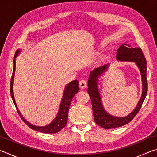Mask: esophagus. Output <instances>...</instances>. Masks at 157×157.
I'll return each mask as SVG.
<instances>
[{
  "label": "esophagus",
  "mask_w": 157,
  "mask_h": 157,
  "mask_svg": "<svg viewBox=\"0 0 157 157\" xmlns=\"http://www.w3.org/2000/svg\"><path fill=\"white\" fill-rule=\"evenodd\" d=\"M79 87H80L81 89H84L86 88V86H87V82L85 80V79H82V80L79 81Z\"/></svg>",
  "instance_id": "1"
}]
</instances>
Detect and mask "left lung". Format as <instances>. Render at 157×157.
Segmentation results:
<instances>
[{
	"label": "left lung",
	"mask_w": 157,
	"mask_h": 157,
	"mask_svg": "<svg viewBox=\"0 0 157 157\" xmlns=\"http://www.w3.org/2000/svg\"><path fill=\"white\" fill-rule=\"evenodd\" d=\"M129 46V47L126 46ZM116 59L122 62H133L136 63L141 73L143 91L142 95L136 105V108L132 113L125 117H116L109 114L105 110L101 101L99 90L98 88V79L102 73L107 71L109 64L98 67L92 71L90 73L88 80V89L87 92L91 100L93 113L95 123L105 129H112L122 127L129 123L135 116L139 112L142 107L147 93V62L140 48H130L129 45L124 44L118 48L116 53Z\"/></svg>",
	"instance_id": "8db88e82"
}]
</instances>
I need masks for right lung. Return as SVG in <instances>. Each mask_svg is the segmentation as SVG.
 <instances>
[{
    "label": "right lung",
    "instance_id": "right-lung-1",
    "mask_svg": "<svg viewBox=\"0 0 157 157\" xmlns=\"http://www.w3.org/2000/svg\"><path fill=\"white\" fill-rule=\"evenodd\" d=\"M20 53V50H17L15 53V58L18 56V55ZM15 68H16V62L15 59L14 60V68H13L12 75L11 78V82H10V94H11V96L12 98L13 102L14 103V105L17 110L18 111V114H19L21 119L23 121V122L27 124V125L30 127L31 129L35 131H38L43 133H46V134H55V133L59 132L61 131L63 127H64L66 124H67L68 121V109L69 107H70L71 100H72L73 98L77 93L79 91V82L78 80H73L71 82L66 85L63 91V95L62 97V101H61V104L59 106V109L58 111V113L55 118L53 120L51 123L48 124L46 126L44 127H39L35 126L32 124L31 123H28V122L25 120L20 113L19 110L18 109L17 103L14 99V92H13V83H14V74H15Z\"/></svg>",
    "mask_w": 157,
    "mask_h": 157
}]
</instances>
